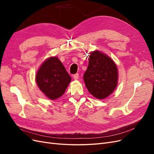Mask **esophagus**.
Returning a JSON list of instances; mask_svg holds the SVG:
<instances>
[{
	"instance_id": "esophagus-1",
	"label": "esophagus",
	"mask_w": 154,
	"mask_h": 154,
	"mask_svg": "<svg viewBox=\"0 0 154 154\" xmlns=\"http://www.w3.org/2000/svg\"><path fill=\"white\" fill-rule=\"evenodd\" d=\"M73 78H74V80H77L79 78V74H74V75L73 76Z\"/></svg>"
}]
</instances>
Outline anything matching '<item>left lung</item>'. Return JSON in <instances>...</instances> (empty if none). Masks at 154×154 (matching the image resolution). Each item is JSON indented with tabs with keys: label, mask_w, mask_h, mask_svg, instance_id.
I'll use <instances>...</instances> for the list:
<instances>
[{
	"label": "left lung",
	"mask_w": 154,
	"mask_h": 154,
	"mask_svg": "<svg viewBox=\"0 0 154 154\" xmlns=\"http://www.w3.org/2000/svg\"><path fill=\"white\" fill-rule=\"evenodd\" d=\"M88 57V66L83 75L85 86L96 98L105 99L117 87V66L108 55L97 50L92 51Z\"/></svg>",
	"instance_id": "1"
}]
</instances>
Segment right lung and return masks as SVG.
Here are the masks:
<instances>
[{
    "instance_id": "add662e5",
    "label": "right lung",
    "mask_w": 154,
    "mask_h": 154,
    "mask_svg": "<svg viewBox=\"0 0 154 154\" xmlns=\"http://www.w3.org/2000/svg\"><path fill=\"white\" fill-rule=\"evenodd\" d=\"M36 83L40 90L51 100L62 96L71 78L57 57H51L42 63L36 74Z\"/></svg>"
}]
</instances>
